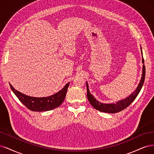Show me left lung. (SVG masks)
Returning <instances> with one entry per match:
<instances>
[{
    "label": "left lung",
    "instance_id": "left-lung-1",
    "mask_svg": "<svg viewBox=\"0 0 154 154\" xmlns=\"http://www.w3.org/2000/svg\"><path fill=\"white\" fill-rule=\"evenodd\" d=\"M142 53V51H141ZM142 62L144 63V59L143 57L142 59ZM145 66H143V74L141 79L140 81V84L136 88L135 91L131 94V95L128 97L127 98L123 99L122 100L119 101L116 103H102L100 102L97 100L96 99L93 97V96L91 95L89 90L88 88V84L86 83V86H87V97L89 102L91 103V105L95 109L103 112H107V113H116L120 112L125 109L128 106L130 105L132 102L135 100L137 96L138 95L139 93L141 91V88L143 85L144 81H145Z\"/></svg>",
    "mask_w": 154,
    "mask_h": 154
}]
</instances>
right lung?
Returning a JSON list of instances; mask_svg holds the SVG:
<instances>
[{
    "instance_id": "right-lung-1",
    "label": "right lung",
    "mask_w": 154,
    "mask_h": 154,
    "mask_svg": "<svg viewBox=\"0 0 154 154\" xmlns=\"http://www.w3.org/2000/svg\"><path fill=\"white\" fill-rule=\"evenodd\" d=\"M69 84H70L69 83L67 84L61 91L54 94V95L42 98L32 97L26 95L16 90L11 84H9V86L20 101L29 109L32 111L41 112L50 111L61 106L66 97Z\"/></svg>"
}]
</instances>
